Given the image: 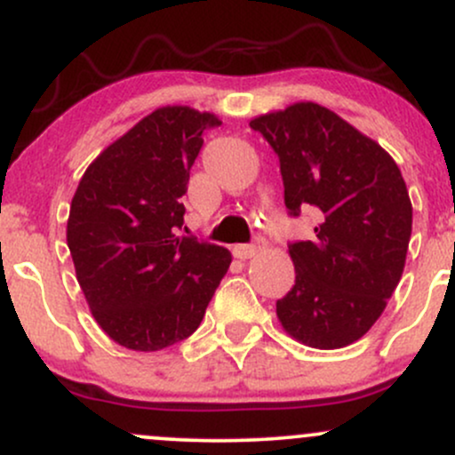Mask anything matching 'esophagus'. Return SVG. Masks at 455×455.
Wrapping results in <instances>:
<instances>
[{
	"instance_id": "34e87169",
	"label": "esophagus",
	"mask_w": 455,
	"mask_h": 455,
	"mask_svg": "<svg viewBox=\"0 0 455 455\" xmlns=\"http://www.w3.org/2000/svg\"><path fill=\"white\" fill-rule=\"evenodd\" d=\"M233 254L237 259H242V260H245V259H252L254 254H257V245H248V243H242V245H235L233 248Z\"/></svg>"
}]
</instances>
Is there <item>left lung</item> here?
<instances>
[{
	"label": "left lung",
	"instance_id": "obj_1",
	"mask_svg": "<svg viewBox=\"0 0 455 455\" xmlns=\"http://www.w3.org/2000/svg\"><path fill=\"white\" fill-rule=\"evenodd\" d=\"M250 128L278 154L291 216L315 207V237L289 245L295 284L275 312L289 336L342 348L383 315L404 271L412 205L394 158L315 102L260 115Z\"/></svg>",
	"mask_w": 455,
	"mask_h": 455
}]
</instances>
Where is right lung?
Instances as JSON below:
<instances>
[{"label":"right lung","mask_w":455,"mask_h":455,"mask_svg":"<svg viewBox=\"0 0 455 455\" xmlns=\"http://www.w3.org/2000/svg\"><path fill=\"white\" fill-rule=\"evenodd\" d=\"M212 113L162 107L87 166L72 196L68 248L98 325L130 351L196 331L231 265L222 245L180 237L190 169Z\"/></svg>","instance_id":"1"}]
</instances>
